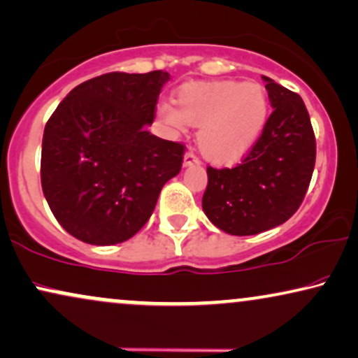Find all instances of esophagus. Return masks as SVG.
<instances>
[{
	"instance_id": "esophagus-1",
	"label": "esophagus",
	"mask_w": 358,
	"mask_h": 358,
	"mask_svg": "<svg viewBox=\"0 0 358 358\" xmlns=\"http://www.w3.org/2000/svg\"><path fill=\"white\" fill-rule=\"evenodd\" d=\"M183 165L185 166H192V165H200V158L194 155L193 152H187L183 158Z\"/></svg>"
}]
</instances>
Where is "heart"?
<instances>
[{"label": "heart", "mask_w": 358, "mask_h": 358, "mask_svg": "<svg viewBox=\"0 0 358 358\" xmlns=\"http://www.w3.org/2000/svg\"><path fill=\"white\" fill-rule=\"evenodd\" d=\"M176 107L162 102L158 119L170 132L200 127L196 142L216 164H233L255 145L268 120L269 101L259 84L236 80L187 84L176 92Z\"/></svg>", "instance_id": "b5f03b06"}]
</instances>
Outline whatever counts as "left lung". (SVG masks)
<instances>
[{"mask_svg":"<svg viewBox=\"0 0 358 358\" xmlns=\"http://www.w3.org/2000/svg\"><path fill=\"white\" fill-rule=\"evenodd\" d=\"M273 114L233 169L208 166L201 206L221 231L251 236L286 223L299 210L315 165V137L299 94L262 76Z\"/></svg>","mask_w":358,"mask_h":358,"instance_id":"left-lung-1","label":"left lung"}]
</instances>
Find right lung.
<instances>
[{
  "mask_svg": "<svg viewBox=\"0 0 358 358\" xmlns=\"http://www.w3.org/2000/svg\"><path fill=\"white\" fill-rule=\"evenodd\" d=\"M169 72H108L79 84L48 120L41 185L59 224L97 246L124 243L182 170L185 147L147 130Z\"/></svg>",
  "mask_w": 358,
  "mask_h": 358,
  "instance_id": "obj_1",
  "label": "right lung"
}]
</instances>
